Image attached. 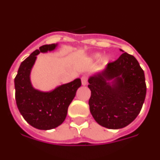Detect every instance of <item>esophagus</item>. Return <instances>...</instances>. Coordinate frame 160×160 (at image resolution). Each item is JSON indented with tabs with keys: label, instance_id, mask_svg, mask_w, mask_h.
Listing matches in <instances>:
<instances>
[{
	"label": "esophagus",
	"instance_id": "obj_1",
	"mask_svg": "<svg viewBox=\"0 0 160 160\" xmlns=\"http://www.w3.org/2000/svg\"><path fill=\"white\" fill-rule=\"evenodd\" d=\"M82 84L83 86H86V85H87V76H82Z\"/></svg>",
	"mask_w": 160,
	"mask_h": 160
}]
</instances>
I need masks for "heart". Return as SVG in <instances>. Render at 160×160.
I'll list each match as a JSON object with an SVG mask.
<instances>
[{"mask_svg":"<svg viewBox=\"0 0 160 160\" xmlns=\"http://www.w3.org/2000/svg\"><path fill=\"white\" fill-rule=\"evenodd\" d=\"M91 57H92L93 59H95V60H97V59H99L100 58L102 57V53H98H98H93ZM111 56H109V55L108 56H106V57H104L102 58V62L104 63H107V62H108L109 61L111 60Z\"/></svg>","mask_w":160,"mask_h":160,"instance_id":"heart-1","label":"heart"}]
</instances>
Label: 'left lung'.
Masks as SVG:
<instances>
[{
    "label": "left lung",
    "mask_w": 160,
    "mask_h": 160,
    "mask_svg": "<svg viewBox=\"0 0 160 160\" xmlns=\"http://www.w3.org/2000/svg\"><path fill=\"white\" fill-rule=\"evenodd\" d=\"M88 79L90 111L99 125L120 129L135 119L147 93L145 76L134 56L124 53Z\"/></svg>",
    "instance_id": "left-lung-1"
}]
</instances>
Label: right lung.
I'll return each instance as SVG.
<instances>
[{
  "instance_id": "right-lung-1",
  "label": "right lung",
  "mask_w": 160,
  "mask_h": 160,
  "mask_svg": "<svg viewBox=\"0 0 160 160\" xmlns=\"http://www.w3.org/2000/svg\"><path fill=\"white\" fill-rule=\"evenodd\" d=\"M58 44L41 46L22 62L14 79L18 108L29 125L39 130H51L64 122L68 107L81 87V79L60 85L50 91H41L32 87L30 73L40 53L53 51Z\"/></svg>"
}]
</instances>
